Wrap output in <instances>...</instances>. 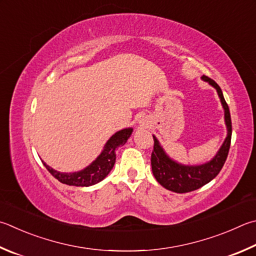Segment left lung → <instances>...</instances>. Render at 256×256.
<instances>
[{
	"mask_svg": "<svg viewBox=\"0 0 256 256\" xmlns=\"http://www.w3.org/2000/svg\"><path fill=\"white\" fill-rule=\"evenodd\" d=\"M202 80L208 82L212 86L217 90L218 96L222 100V108L225 110V122L227 125V138L225 142L222 143L220 151L212 161L202 166H181L176 164L174 161L169 159L164 151L162 150L159 142L153 136V151L151 154V166L152 172L158 182L164 186L166 189L171 192L184 194L190 192L194 190H197L202 186L212 181L215 176L220 174L222 166L228 156L230 138H232V120L228 105L222 96L220 87L217 85L216 82H214L212 78L204 75Z\"/></svg>",
	"mask_w": 256,
	"mask_h": 256,
	"instance_id": "1",
	"label": "left lung"
}]
</instances>
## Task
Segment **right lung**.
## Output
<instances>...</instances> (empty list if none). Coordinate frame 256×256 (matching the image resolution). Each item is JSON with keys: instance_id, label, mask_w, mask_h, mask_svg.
I'll use <instances>...</instances> for the list:
<instances>
[{"instance_id": "right-lung-1", "label": "right lung", "mask_w": 256, "mask_h": 256, "mask_svg": "<svg viewBox=\"0 0 256 256\" xmlns=\"http://www.w3.org/2000/svg\"><path fill=\"white\" fill-rule=\"evenodd\" d=\"M131 133L132 128H125L115 133L106 143L104 151L100 153V156L87 168L78 171V172L62 174L50 168L44 162V164L49 172L62 184L69 186H80V187H88V186L95 184L103 180L110 174V171L112 170L116 159L115 150L118 146H122L123 144H125L130 136H131Z\"/></svg>"}]
</instances>
